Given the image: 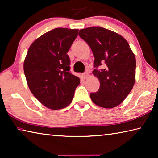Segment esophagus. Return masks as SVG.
Masks as SVG:
<instances>
[{
  "label": "esophagus",
  "instance_id": "34e87169",
  "mask_svg": "<svg viewBox=\"0 0 158 158\" xmlns=\"http://www.w3.org/2000/svg\"><path fill=\"white\" fill-rule=\"evenodd\" d=\"M89 73H87V72H85V73L82 74V77H83V78H84V79H87L88 77H89Z\"/></svg>",
  "mask_w": 158,
  "mask_h": 158
}]
</instances>
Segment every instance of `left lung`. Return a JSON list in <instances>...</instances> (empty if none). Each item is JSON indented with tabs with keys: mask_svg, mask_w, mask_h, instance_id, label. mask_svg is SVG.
<instances>
[{
	"mask_svg": "<svg viewBox=\"0 0 158 158\" xmlns=\"http://www.w3.org/2000/svg\"><path fill=\"white\" fill-rule=\"evenodd\" d=\"M94 56V76L100 81V89L90 94L93 103L111 109L121 104L135 82L136 59L127 41L121 35L100 26L79 31ZM105 64V68H97Z\"/></svg>",
	"mask_w": 158,
	"mask_h": 158,
	"instance_id": "1",
	"label": "left lung"
}]
</instances>
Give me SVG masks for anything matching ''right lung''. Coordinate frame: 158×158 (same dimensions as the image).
I'll return each mask as SVG.
<instances>
[{
  "label": "right lung",
  "mask_w": 158,
  "mask_h": 158,
  "mask_svg": "<svg viewBox=\"0 0 158 158\" xmlns=\"http://www.w3.org/2000/svg\"><path fill=\"white\" fill-rule=\"evenodd\" d=\"M78 29L57 28L36 39L29 47L23 63L28 88L46 107L65 108L72 102L78 77L69 72L67 54L78 35Z\"/></svg>",
  "instance_id": "add662e5"
}]
</instances>
